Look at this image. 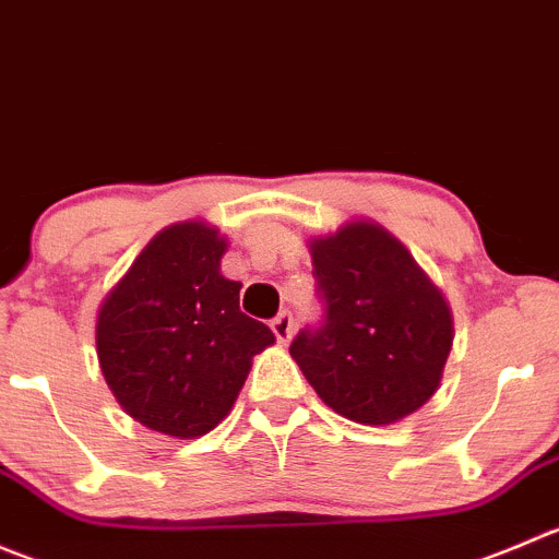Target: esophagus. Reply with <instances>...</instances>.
<instances>
[{"label":"esophagus","instance_id":"34e87169","mask_svg":"<svg viewBox=\"0 0 559 559\" xmlns=\"http://www.w3.org/2000/svg\"><path fill=\"white\" fill-rule=\"evenodd\" d=\"M270 328H273L275 338H278V344H289L292 341V330H295V319H292L289 311H281L278 317L270 322Z\"/></svg>","mask_w":559,"mask_h":559}]
</instances>
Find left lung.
I'll list each match as a JSON object with an SVG mask.
<instances>
[{"mask_svg": "<svg viewBox=\"0 0 559 559\" xmlns=\"http://www.w3.org/2000/svg\"><path fill=\"white\" fill-rule=\"evenodd\" d=\"M324 317L289 355L319 399L355 424L388 426L437 393L453 346L442 292L373 221L311 240Z\"/></svg>", "mask_w": 559, "mask_h": 559, "instance_id": "left-lung-1", "label": "left lung"}]
</instances>
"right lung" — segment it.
I'll list each match as a JSON object with an SVG mask.
<instances>
[{"label": "right lung", "mask_w": 559, "mask_h": 559, "mask_svg": "<svg viewBox=\"0 0 559 559\" xmlns=\"http://www.w3.org/2000/svg\"><path fill=\"white\" fill-rule=\"evenodd\" d=\"M226 240L204 221L166 226L97 311V360L133 420L197 440L229 415L273 330L240 311L221 275Z\"/></svg>", "instance_id": "add662e5"}]
</instances>
